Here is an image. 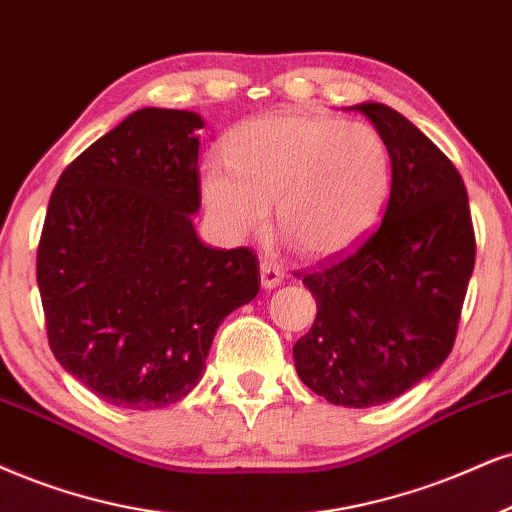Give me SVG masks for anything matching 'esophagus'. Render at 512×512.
I'll return each instance as SVG.
<instances>
[{
  "mask_svg": "<svg viewBox=\"0 0 512 512\" xmlns=\"http://www.w3.org/2000/svg\"><path fill=\"white\" fill-rule=\"evenodd\" d=\"M282 277H285V273H282L280 266H275L273 261H261V285L266 289H273L282 282Z\"/></svg>",
  "mask_w": 512,
  "mask_h": 512,
  "instance_id": "obj_1",
  "label": "esophagus"
}]
</instances>
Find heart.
<instances>
[{
  "instance_id": "obj_1",
  "label": "heart",
  "mask_w": 512,
  "mask_h": 512,
  "mask_svg": "<svg viewBox=\"0 0 512 512\" xmlns=\"http://www.w3.org/2000/svg\"><path fill=\"white\" fill-rule=\"evenodd\" d=\"M225 163L201 168V197L225 235L275 225L311 258L356 246L387 206L394 161L380 130L323 116L246 121L225 144Z\"/></svg>"
}]
</instances>
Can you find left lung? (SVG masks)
I'll return each instance as SVG.
<instances>
[{
  "mask_svg": "<svg viewBox=\"0 0 512 512\" xmlns=\"http://www.w3.org/2000/svg\"><path fill=\"white\" fill-rule=\"evenodd\" d=\"M387 140L382 223L349 256L301 270L318 304L294 344L301 382L334 406L394 401L446 361L475 268L468 189L449 156L384 104L353 106Z\"/></svg>",
  "mask_w": 512,
  "mask_h": 512,
  "instance_id": "8db88e82",
  "label": "left lung"
}]
</instances>
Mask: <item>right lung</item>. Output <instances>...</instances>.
Wrapping results in <instances>:
<instances>
[{
	"label": "right lung",
	"instance_id": "add662e5",
	"mask_svg": "<svg viewBox=\"0 0 512 512\" xmlns=\"http://www.w3.org/2000/svg\"><path fill=\"white\" fill-rule=\"evenodd\" d=\"M192 111L140 109L61 173L40 246L49 349L118 408L154 410L197 387L218 325L261 287L249 246L213 249Z\"/></svg>",
	"mask_w": 512,
	"mask_h": 512
}]
</instances>
